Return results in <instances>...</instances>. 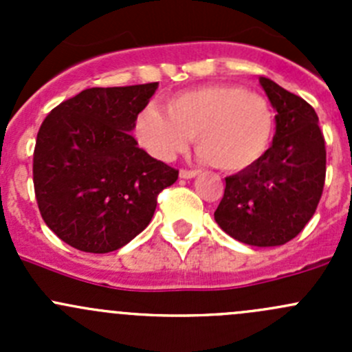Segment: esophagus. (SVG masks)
<instances>
[{
	"label": "esophagus",
	"instance_id": "34e87169",
	"mask_svg": "<svg viewBox=\"0 0 352 352\" xmlns=\"http://www.w3.org/2000/svg\"><path fill=\"white\" fill-rule=\"evenodd\" d=\"M197 175H199V170H180L179 172L180 179H186V180L194 179V177H197Z\"/></svg>",
	"mask_w": 352,
	"mask_h": 352
}]
</instances>
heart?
Wrapping results in <instances>:
<instances>
[{"label":"heart","mask_w":352,"mask_h":352,"mask_svg":"<svg viewBox=\"0 0 352 352\" xmlns=\"http://www.w3.org/2000/svg\"><path fill=\"white\" fill-rule=\"evenodd\" d=\"M276 113L269 100L236 85H206L166 100V113L143 109L134 122L140 146L160 162H172L196 136L199 160L225 172L257 163L271 148Z\"/></svg>","instance_id":"heart-1"}]
</instances>
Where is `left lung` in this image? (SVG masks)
<instances>
[{"instance_id":"obj_1","label":"left lung","mask_w":352,"mask_h":352,"mask_svg":"<svg viewBox=\"0 0 352 352\" xmlns=\"http://www.w3.org/2000/svg\"><path fill=\"white\" fill-rule=\"evenodd\" d=\"M276 113L267 153L226 177L214 211L219 228L252 247H278L293 240L317 209L325 182V141L310 104L272 80L258 76Z\"/></svg>"}]
</instances>
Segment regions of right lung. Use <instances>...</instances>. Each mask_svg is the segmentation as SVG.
<instances>
[{
	"instance_id": "add662e5",
	"label": "right lung",
	"mask_w": 352,
	"mask_h": 352,
	"mask_svg": "<svg viewBox=\"0 0 352 352\" xmlns=\"http://www.w3.org/2000/svg\"><path fill=\"white\" fill-rule=\"evenodd\" d=\"M158 83L88 88L52 109L37 134L34 187L45 225L63 242L107 254L140 235L156 196L179 172L131 136Z\"/></svg>"
}]
</instances>
